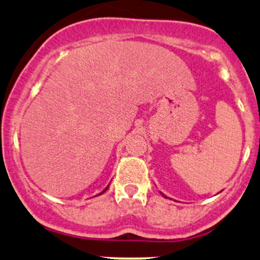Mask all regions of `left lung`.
I'll return each mask as SVG.
<instances>
[{"label": "left lung", "instance_id": "left-lung-1", "mask_svg": "<svg viewBox=\"0 0 260 260\" xmlns=\"http://www.w3.org/2000/svg\"><path fill=\"white\" fill-rule=\"evenodd\" d=\"M160 193H161V192H160ZM161 194H162V196H164V197H165V198H168V197H166V196H165V194H164V193H161Z\"/></svg>", "mask_w": 260, "mask_h": 260}]
</instances>
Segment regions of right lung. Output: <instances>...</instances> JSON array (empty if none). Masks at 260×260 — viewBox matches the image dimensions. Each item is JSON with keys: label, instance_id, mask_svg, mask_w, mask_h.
<instances>
[{"label": "right lung", "instance_id": "obj_1", "mask_svg": "<svg viewBox=\"0 0 260 260\" xmlns=\"http://www.w3.org/2000/svg\"><path fill=\"white\" fill-rule=\"evenodd\" d=\"M109 186H110V184H109ZM109 186H107V187L105 188V189H104V190H103V192H101V193H99V194H98V196H101V194H103V193H104V192H105V190L107 189V188H109Z\"/></svg>", "mask_w": 260, "mask_h": 260}]
</instances>
